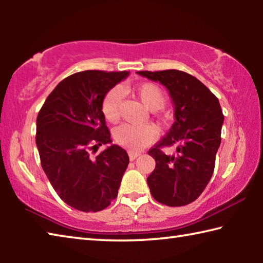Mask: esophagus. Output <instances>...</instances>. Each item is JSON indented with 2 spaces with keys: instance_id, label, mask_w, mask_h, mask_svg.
Wrapping results in <instances>:
<instances>
[{
  "instance_id": "34e87169",
  "label": "esophagus",
  "mask_w": 263,
  "mask_h": 263,
  "mask_svg": "<svg viewBox=\"0 0 263 263\" xmlns=\"http://www.w3.org/2000/svg\"><path fill=\"white\" fill-rule=\"evenodd\" d=\"M140 153L139 152H128V158H130L131 161L136 160L138 157H139Z\"/></svg>"
}]
</instances>
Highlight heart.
<instances>
[{
	"label": "heart",
	"mask_w": 263,
	"mask_h": 263,
	"mask_svg": "<svg viewBox=\"0 0 263 263\" xmlns=\"http://www.w3.org/2000/svg\"><path fill=\"white\" fill-rule=\"evenodd\" d=\"M136 94L144 103L146 108L152 111H157L164 106L167 97L164 91L158 84L152 82H144L138 86ZM122 102V90L119 88H112L106 92L102 101L101 110L104 118L109 123H116L119 118V108ZM157 121L160 125H167L171 122V115L168 112H159ZM115 140L123 147L127 149H139L142 146L148 145L157 139V131L151 125L135 126L130 124H123L118 126L114 132Z\"/></svg>",
	"instance_id": "1"
}]
</instances>
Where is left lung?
Segmentation results:
<instances>
[{"mask_svg": "<svg viewBox=\"0 0 263 263\" xmlns=\"http://www.w3.org/2000/svg\"><path fill=\"white\" fill-rule=\"evenodd\" d=\"M168 89L175 105V122L148 151L155 168L147 184L155 201L183 206L196 201L215 171L224 115L210 89L193 75L177 69L137 72ZM175 145L178 154L167 156L163 147Z\"/></svg>", "mask_w": 263, "mask_h": 263, "instance_id": "8db88e82", "label": "left lung"}]
</instances>
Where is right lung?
<instances>
[{
    "label": "right lung",
    "mask_w": 263,
    "mask_h": 263,
    "mask_svg": "<svg viewBox=\"0 0 263 263\" xmlns=\"http://www.w3.org/2000/svg\"><path fill=\"white\" fill-rule=\"evenodd\" d=\"M127 74L84 70L69 75L39 110L35 144L42 167L58 196L79 211L103 210L118 195L128 164L126 151L111 145L95 158L90 151L111 142L102 101Z\"/></svg>",
    "instance_id": "add662e5"
}]
</instances>
